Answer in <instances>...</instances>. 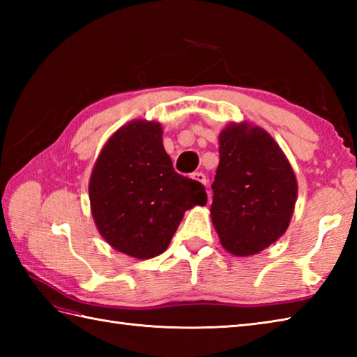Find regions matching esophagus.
Returning a JSON list of instances; mask_svg holds the SVG:
<instances>
[{"mask_svg": "<svg viewBox=\"0 0 357 357\" xmlns=\"http://www.w3.org/2000/svg\"><path fill=\"white\" fill-rule=\"evenodd\" d=\"M192 178H193V179H196V181H198V183L204 184V185L207 184V176H206V174H204L202 172H195V173L192 174Z\"/></svg>", "mask_w": 357, "mask_h": 357, "instance_id": "esophagus-1", "label": "esophagus"}]
</instances>
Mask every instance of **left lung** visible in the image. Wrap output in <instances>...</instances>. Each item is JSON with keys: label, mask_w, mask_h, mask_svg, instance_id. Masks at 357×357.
Wrapping results in <instances>:
<instances>
[{"label": "left lung", "mask_w": 357, "mask_h": 357, "mask_svg": "<svg viewBox=\"0 0 357 357\" xmlns=\"http://www.w3.org/2000/svg\"><path fill=\"white\" fill-rule=\"evenodd\" d=\"M211 190L210 213L222 247L236 256H250L285 233L298 184L275 139L245 123L230 124L219 135Z\"/></svg>", "instance_id": "obj_1"}]
</instances>
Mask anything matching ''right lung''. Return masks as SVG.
<instances>
[{
	"label": "right lung",
	"mask_w": 357,
	"mask_h": 357,
	"mask_svg": "<svg viewBox=\"0 0 357 357\" xmlns=\"http://www.w3.org/2000/svg\"><path fill=\"white\" fill-rule=\"evenodd\" d=\"M101 236L138 259L169 247L184 211L207 202L206 187L174 172L158 123L133 121L105 144L89 184Z\"/></svg>",
	"instance_id": "right-lung-1"
}]
</instances>
